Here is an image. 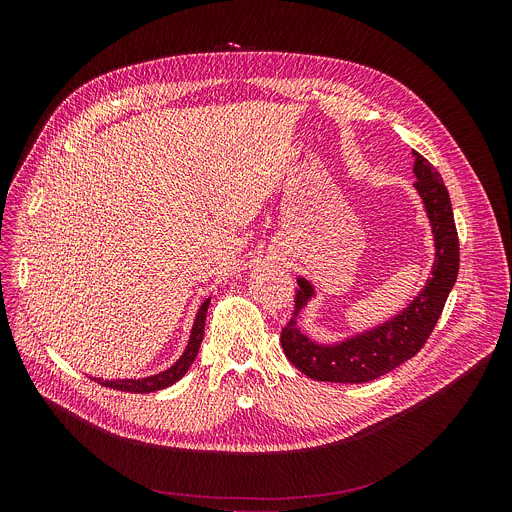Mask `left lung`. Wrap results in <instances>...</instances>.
I'll list each match as a JSON object with an SVG mask.
<instances>
[{
	"mask_svg": "<svg viewBox=\"0 0 512 512\" xmlns=\"http://www.w3.org/2000/svg\"><path fill=\"white\" fill-rule=\"evenodd\" d=\"M413 154V172L417 178L415 188L425 204L435 239V263L431 269V279L425 283L421 294L407 306V310L387 324L352 336L340 344L322 346L312 342L296 326L300 310L314 296L312 283L300 277L294 318L281 328L279 340L289 362L314 381L369 383L387 375L423 348L437 324V318L442 316L460 269V241L454 223L452 200L440 172L423 156L417 152Z\"/></svg>",
	"mask_w": 512,
	"mask_h": 512,
	"instance_id": "obj_1",
	"label": "left lung"
}]
</instances>
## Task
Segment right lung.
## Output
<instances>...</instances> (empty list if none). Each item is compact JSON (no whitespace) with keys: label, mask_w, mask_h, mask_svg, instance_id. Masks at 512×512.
Wrapping results in <instances>:
<instances>
[{"label":"right lung","mask_w":512,"mask_h":512,"mask_svg":"<svg viewBox=\"0 0 512 512\" xmlns=\"http://www.w3.org/2000/svg\"><path fill=\"white\" fill-rule=\"evenodd\" d=\"M208 304H210V300H204V304L200 306V310L196 314V320H194V326H192L188 346H186L184 354L172 364L168 371H164L160 375H154V377H145V379H117V381L95 379V381H99L105 387L125 391V393H152V391L166 389V387L174 385L176 381H180L186 375V371L190 369V364L194 362V358L198 354V348H200V342L204 338V322H206Z\"/></svg>","instance_id":"obj_1"}]
</instances>
